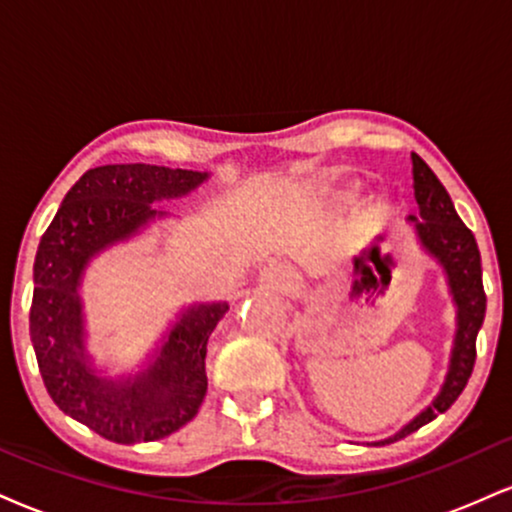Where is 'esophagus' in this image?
<instances>
[{
	"label": "esophagus",
	"instance_id": "esophagus-1",
	"mask_svg": "<svg viewBox=\"0 0 512 512\" xmlns=\"http://www.w3.org/2000/svg\"><path fill=\"white\" fill-rule=\"evenodd\" d=\"M262 281L279 288V291H291L295 286V274L288 267H283V264H269V267L262 269Z\"/></svg>",
	"mask_w": 512,
	"mask_h": 512
}]
</instances>
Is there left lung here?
I'll list each match as a JSON object with an SVG mask.
<instances>
[{"instance_id": "8db88e82", "label": "left lung", "mask_w": 512, "mask_h": 512, "mask_svg": "<svg viewBox=\"0 0 512 512\" xmlns=\"http://www.w3.org/2000/svg\"><path fill=\"white\" fill-rule=\"evenodd\" d=\"M412 181H415L412 183L415 200L420 205L417 236H420L424 248L432 252L446 269L448 286H451L453 300L458 305V334H455L451 369H448L446 384H443L439 396L403 432H398L393 439L379 441L381 446L417 432L458 400L472 377L474 360H477V334L482 329L486 312L482 257H479L474 233L458 217L448 190L443 188V183L420 155H412Z\"/></svg>"}]
</instances>
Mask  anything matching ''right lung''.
Masks as SVG:
<instances>
[{"label":"right lung","instance_id":"add662e5","mask_svg":"<svg viewBox=\"0 0 512 512\" xmlns=\"http://www.w3.org/2000/svg\"><path fill=\"white\" fill-rule=\"evenodd\" d=\"M205 178L152 164L97 166L78 178L42 233L30 305V341L42 381L61 412L107 441H159L193 420L207 396V338L229 305L190 307L155 365L133 379H102L83 357L80 274L95 252L155 219V202L186 195Z\"/></svg>","mask_w":512,"mask_h":512}]
</instances>
